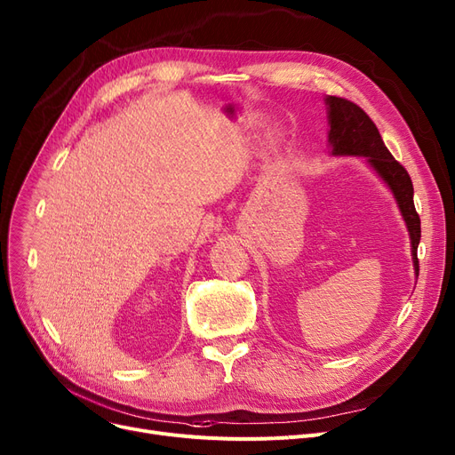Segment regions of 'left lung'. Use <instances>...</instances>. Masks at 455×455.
Returning <instances> with one entry per match:
<instances>
[{
	"mask_svg": "<svg viewBox=\"0 0 455 455\" xmlns=\"http://www.w3.org/2000/svg\"><path fill=\"white\" fill-rule=\"evenodd\" d=\"M324 105L330 127V155L365 158L371 170L391 189L405 228L410 232L413 269L415 276H419L417 247L420 243V218L413 204V184L408 172L393 158L372 119L360 107L336 95H326Z\"/></svg>",
	"mask_w": 455,
	"mask_h": 455,
	"instance_id": "1",
	"label": "left lung"
}]
</instances>
